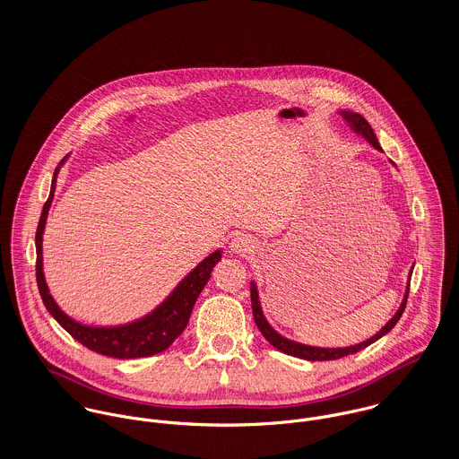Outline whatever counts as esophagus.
<instances>
[{"instance_id":"34e87169","label":"esophagus","mask_w":459,"mask_h":459,"mask_svg":"<svg viewBox=\"0 0 459 459\" xmlns=\"http://www.w3.org/2000/svg\"><path fill=\"white\" fill-rule=\"evenodd\" d=\"M230 249L235 255H249L255 251V240L251 235L247 233H238L237 237H233V240L230 242Z\"/></svg>"}]
</instances>
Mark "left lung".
<instances>
[{
  "instance_id": "left-lung-1",
  "label": "left lung",
  "mask_w": 459,
  "mask_h": 459,
  "mask_svg": "<svg viewBox=\"0 0 459 459\" xmlns=\"http://www.w3.org/2000/svg\"><path fill=\"white\" fill-rule=\"evenodd\" d=\"M337 115L344 120V124L350 127V131L357 135H362L373 148H377L378 152H384L378 139H377V134L371 129V126L366 122V118L355 111H348V109H339ZM394 168L393 160H391ZM415 264V263H413ZM413 264H411V270H413ZM411 270L408 273V281H406V290H404V295H403V300L397 307V311L394 313L393 318L380 328L375 335H371L369 339L362 341V342H357V344H351V346H339V348H325V346H311V344H304V342H299V341H293V339H288L284 337L282 333H279L275 328L272 327L268 324V320L264 318L263 315L262 300H260V293H258V284L256 281H251V302H253V316H255V322L260 328V332L263 333V337L273 346L277 348L279 351L286 353V355H291V357H299V359H304V360H335V359H341V357H346V355H351V353H357L364 348H368L369 344L377 342L380 337H384L385 333H389L393 330L394 325L397 324V320L401 318L403 311H404V306H406V299H408V286H410V277H411Z\"/></svg>"
}]
</instances>
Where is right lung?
Masks as SVG:
<instances>
[{
    "label": "right lung",
    "mask_w": 459,
    "mask_h": 459,
    "mask_svg": "<svg viewBox=\"0 0 459 459\" xmlns=\"http://www.w3.org/2000/svg\"><path fill=\"white\" fill-rule=\"evenodd\" d=\"M68 155L62 159L58 168L55 169V177L51 182V193L42 208L40 221L35 235L37 247V284L42 297V302L49 315L65 328L66 332L84 344L86 348L115 359H137L150 357L164 351L173 344V341L186 330L193 307L196 304L199 293L210 281L212 270L222 258V249H215L204 260L197 263L196 266L175 286V290L148 315L120 325H86L68 316L65 311L58 306V302L49 293V286L44 275V258H42V240L44 230L49 215V208L53 204V197L56 191V178L65 164Z\"/></svg>",
    "instance_id": "1"
}]
</instances>
